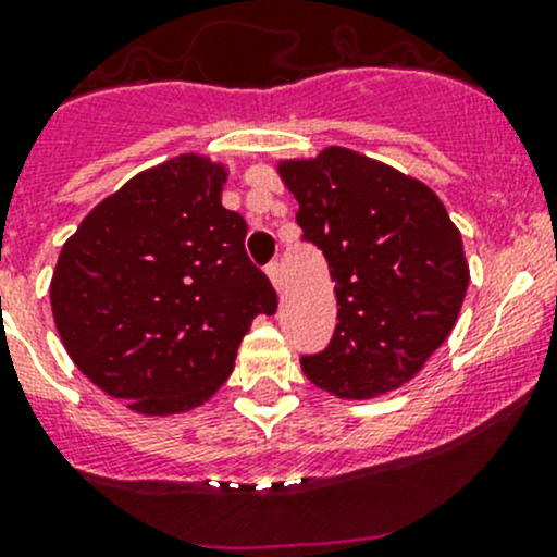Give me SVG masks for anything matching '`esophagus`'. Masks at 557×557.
Segmentation results:
<instances>
[{
    "instance_id": "esophagus-1",
    "label": "esophagus",
    "mask_w": 557,
    "mask_h": 557,
    "mask_svg": "<svg viewBox=\"0 0 557 557\" xmlns=\"http://www.w3.org/2000/svg\"><path fill=\"white\" fill-rule=\"evenodd\" d=\"M265 273H268V278H271V284L281 292V268H278V262H271V265L265 268Z\"/></svg>"
}]
</instances>
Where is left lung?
<instances>
[{"label": "left lung", "instance_id": "obj_1", "mask_svg": "<svg viewBox=\"0 0 557 557\" xmlns=\"http://www.w3.org/2000/svg\"><path fill=\"white\" fill-rule=\"evenodd\" d=\"M297 223L321 249L337 295L334 337L302 358L313 385L345 400L420 374L462 310L470 265L444 201L422 181L343 146L278 159Z\"/></svg>", "mask_w": 557, "mask_h": 557}]
</instances>
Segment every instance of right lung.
<instances>
[{"instance_id":"obj_1","label":"right lung","mask_w":557,"mask_h":557,"mask_svg":"<svg viewBox=\"0 0 557 557\" xmlns=\"http://www.w3.org/2000/svg\"><path fill=\"white\" fill-rule=\"evenodd\" d=\"M228 166L181 153L106 196L63 244L50 305L71 361L146 417L218 393L276 289L249 262L247 223L223 207Z\"/></svg>"}]
</instances>
